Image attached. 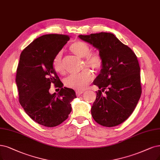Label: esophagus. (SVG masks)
<instances>
[{"label": "esophagus", "instance_id": "esophagus-1", "mask_svg": "<svg viewBox=\"0 0 160 160\" xmlns=\"http://www.w3.org/2000/svg\"><path fill=\"white\" fill-rule=\"evenodd\" d=\"M83 92H84V91H82V90H76V94L77 96H79L80 94H82Z\"/></svg>", "mask_w": 160, "mask_h": 160}]
</instances>
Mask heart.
<instances>
[{
    "label": "heart",
    "instance_id": "b5f03b06",
    "mask_svg": "<svg viewBox=\"0 0 160 160\" xmlns=\"http://www.w3.org/2000/svg\"><path fill=\"white\" fill-rule=\"evenodd\" d=\"M70 50L74 55L80 58H85L84 63L87 67L96 71L101 70L103 65L102 55L98 52H91L90 46L82 41H76L70 45ZM52 67L57 72L64 73L62 60V52H58L52 61ZM93 79V75L90 70H86L78 74H72L64 80L67 87L78 90H84Z\"/></svg>",
    "mask_w": 160,
    "mask_h": 160
}]
</instances>
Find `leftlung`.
<instances>
[{"label":"left lung","mask_w":160,"mask_h":160,"mask_svg":"<svg viewBox=\"0 0 160 160\" xmlns=\"http://www.w3.org/2000/svg\"><path fill=\"white\" fill-rule=\"evenodd\" d=\"M78 37L97 48L103 61L100 73L93 81L101 90L96 92L92 115L102 126L119 125L132 114L141 96L137 57L113 33L101 32Z\"/></svg>","instance_id":"8db88e82"}]
</instances>
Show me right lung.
Returning <instances> with one entry per match:
<instances>
[{
  "label": "right lung",
  "instance_id": "add662e5",
  "mask_svg": "<svg viewBox=\"0 0 160 160\" xmlns=\"http://www.w3.org/2000/svg\"><path fill=\"white\" fill-rule=\"evenodd\" d=\"M69 39L66 35H43L20 57L16 78L20 103L31 119L45 127H56L66 120L72 111L70 103L76 98L72 89L62 87L52 67L53 58ZM52 83L60 92L51 94Z\"/></svg>",
  "mask_w": 160,
  "mask_h": 160
}]
</instances>
